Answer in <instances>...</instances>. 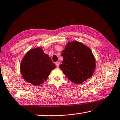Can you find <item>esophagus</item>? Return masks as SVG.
<instances>
[{"label": "esophagus", "mask_w": 120, "mask_h": 120, "mask_svg": "<svg viewBox=\"0 0 120 120\" xmlns=\"http://www.w3.org/2000/svg\"><path fill=\"white\" fill-rule=\"evenodd\" d=\"M55 64H56V66H57V67H58L60 66V62H56V63H55Z\"/></svg>", "instance_id": "esophagus-1"}]
</instances>
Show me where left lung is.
Instances as JSON below:
<instances>
[{"mask_svg":"<svg viewBox=\"0 0 120 120\" xmlns=\"http://www.w3.org/2000/svg\"><path fill=\"white\" fill-rule=\"evenodd\" d=\"M60 68L72 82L81 83L92 76L96 61L89 47L77 41L68 42L62 51Z\"/></svg>","mask_w":120,"mask_h":120,"instance_id":"8db88e82","label":"left lung"}]
</instances>
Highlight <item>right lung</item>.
I'll list each match as a JSON object with an SVG mask.
<instances>
[{"instance_id": "add662e5", "label": "right lung", "mask_w": 120, "mask_h": 120, "mask_svg": "<svg viewBox=\"0 0 120 120\" xmlns=\"http://www.w3.org/2000/svg\"><path fill=\"white\" fill-rule=\"evenodd\" d=\"M55 67L42 48L37 47L30 49L24 56L20 64V71L25 80L33 85L39 86L46 80Z\"/></svg>"}]
</instances>
